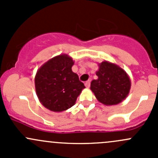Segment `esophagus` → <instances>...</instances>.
<instances>
[{
  "label": "esophagus",
  "mask_w": 158,
  "mask_h": 158,
  "mask_svg": "<svg viewBox=\"0 0 158 158\" xmlns=\"http://www.w3.org/2000/svg\"><path fill=\"white\" fill-rule=\"evenodd\" d=\"M90 82H91L90 80H88V81H86V82H85V87H86V88H89V87H90Z\"/></svg>",
  "instance_id": "esophagus-1"
}]
</instances>
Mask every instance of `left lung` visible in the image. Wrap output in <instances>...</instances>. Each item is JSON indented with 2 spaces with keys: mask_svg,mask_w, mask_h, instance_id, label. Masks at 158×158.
<instances>
[{
  "mask_svg": "<svg viewBox=\"0 0 158 158\" xmlns=\"http://www.w3.org/2000/svg\"><path fill=\"white\" fill-rule=\"evenodd\" d=\"M96 75L98 79L92 81L90 89L100 102L106 106L117 105L128 95L130 79L117 65L102 62Z\"/></svg>",
  "mask_w": 158,
  "mask_h": 158,
  "instance_id": "1",
  "label": "left lung"
}]
</instances>
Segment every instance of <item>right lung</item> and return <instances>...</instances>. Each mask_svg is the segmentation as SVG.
Wrapping results in <instances>:
<instances>
[{"label":"right lung","instance_id":"right-lung-1","mask_svg":"<svg viewBox=\"0 0 158 158\" xmlns=\"http://www.w3.org/2000/svg\"><path fill=\"white\" fill-rule=\"evenodd\" d=\"M72 58L60 55L43 65L36 73L35 87L43 106L52 111L71 108L85 89L77 74L72 71Z\"/></svg>","mask_w":158,"mask_h":158}]
</instances>
